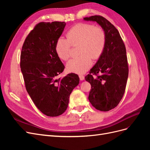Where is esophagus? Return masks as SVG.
Masks as SVG:
<instances>
[{"instance_id": "1", "label": "esophagus", "mask_w": 150, "mask_h": 150, "mask_svg": "<svg viewBox=\"0 0 150 150\" xmlns=\"http://www.w3.org/2000/svg\"><path fill=\"white\" fill-rule=\"evenodd\" d=\"M79 79L81 81H83L84 79V76L83 75H79Z\"/></svg>"}]
</instances>
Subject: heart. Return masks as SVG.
Masks as SVG:
<instances>
[{
    "instance_id": "heart-1",
    "label": "heart",
    "mask_w": 150,
    "mask_h": 150,
    "mask_svg": "<svg viewBox=\"0 0 150 150\" xmlns=\"http://www.w3.org/2000/svg\"><path fill=\"white\" fill-rule=\"evenodd\" d=\"M106 44V35L99 27L86 23H79L72 26L66 33V39L59 38L56 44V52L63 61L71 56V46L79 44L81 55L67 63V71L76 74H83L91 67L93 59L100 57Z\"/></svg>"
}]
</instances>
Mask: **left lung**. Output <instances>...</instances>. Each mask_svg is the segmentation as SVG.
I'll list each match as a JSON object with an SVG mask.
<instances>
[{
	"instance_id": "8db88e82",
	"label": "left lung",
	"mask_w": 150,
	"mask_h": 150,
	"mask_svg": "<svg viewBox=\"0 0 150 150\" xmlns=\"http://www.w3.org/2000/svg\"><path fill=\"white\" fill-rule=\"evenodd\" d=\"M83 19L96 22L105 33L103 54L85 79L91 85L89 102L96 110L108 111L117 106L125 91L129 71L126 47L118 30L104 17L93 16ZM99 73L101 76L97 75Z\"/></svg>"
}]
</instances>
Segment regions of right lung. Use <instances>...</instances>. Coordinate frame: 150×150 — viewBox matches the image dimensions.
<instances>
[{
    "label": "right lung",
    "instance_id": "right-lung-1",
    "mask_svg": "<svg viewBox=\"0 0 150 150\" xmlns=\"http://www.w3.org/2000/svg\"><path fill=\"white\" fill-rule=\"evenodd\" d=\"M64 22H40L26 38L21 54V69L27 91L43 114L55 117L67 108L78 75L57 78L64 69L56 52V44L66 26Z\"/></svg>",
    "mask_w": 150,
    "mask_h": 150
}]
</instances>
